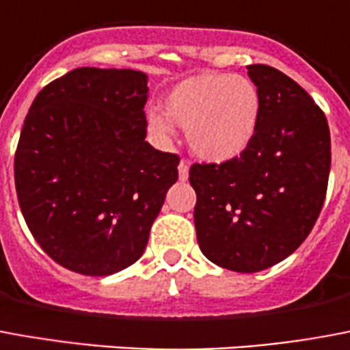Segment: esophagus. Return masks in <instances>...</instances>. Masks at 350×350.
<instances>
[{"instance_id":"obj_1","label":"esophagus","mask_w":350,"mask_h":350,"mask_svg":"<svg viewBox=\"0 0 350 350\" xmlns=\"http://www.w3.org/2000/svg\"><path fill=\"white\" fill-rule=\"evenodd\" d=\"M178 174H180V180L182 182H185L189 178V165L187 161H180V165H178Z\"/></svg>"}]
</instances>
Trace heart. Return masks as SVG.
Returning a JSON list of instances; mask_svg holds the SVG:
<instances>
[{"mask_svg": "<svg viewBox=\"0 0 350 350\" xmlns=\"http://www.w3.org/2000/svg\"><path fill=\"white\" fill-rule=\"evenodd\" d=\"M260 118V90L248 77L202 72L168 90L165 113L148 111L146 122L150 133L165 144L174 137V124L182 126L198 159L226 163L250 146Z\"/></svg>", "mask_w": 350, "mask_h": 350, "instance_id": "heart-1", "label": "heart"}]
</instances>
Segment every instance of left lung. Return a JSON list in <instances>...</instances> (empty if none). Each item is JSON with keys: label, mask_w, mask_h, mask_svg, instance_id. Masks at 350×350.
I'll list each match as a JSON object with an SVG mask.
<instances>
[{"label": "left lung", "mask_w": 350, "mask_h": 350, "mask_svg": "<svg viewBox=\"0 0 350 350\" xmlns=\"http://www.w3.org/2000/svg\"><path fill=\"white\" fill-rule=\"evenodd\" d=\"M261 96L260 128L239 157L193 165L202 254L222 269L260 273L312 232L330 174V129L312 96L280 70L247 66Z\"/></svg>", "instance_id": "1"}]
</instances>
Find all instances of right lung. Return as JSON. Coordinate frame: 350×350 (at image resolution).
I'll list each match as a JSON object with an SVG mask.
<instances>
[{
    "instance_id": "right-lung-1",
    "label": "right lung",
    "mask_w": 350,
    "mask_h": 350,
    "mask_svg": "<svg viewBox=\"0 0 350 350\" xmlns=\"http://www.w3.org/2000/svg\"><path fill=\"white\" fill-rule=\"evenodd\" d=\"M146 100L144 72L83 66L46 85L25 116L20 209L44 252L74 273L133 265L178 180L180 157L144 141Z\"/></svg>"
}]
</instances>
